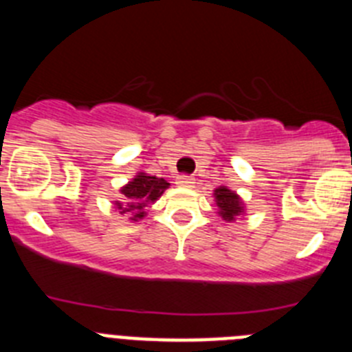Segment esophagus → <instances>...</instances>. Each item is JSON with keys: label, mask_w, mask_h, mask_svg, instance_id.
<instances>
[{"label": "esophagus", "mask_w": 352, "mask_h": 352, "mask_svg": "<svg viewBox=\"0 0 352 352\" xmlns=\"http://www.w3.org/2000/svg\"><path fill=\"white\" fill-rule=\"evenodd\" d=\"M194 183H195V179L192 178V176H186V174H182V176H178V178H176V185L186 186V188L194 186Z\"/></svg>", "instance_id": "1"}]
</instances>
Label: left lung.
Wrapping results in <instances>:
<instances>
[{
  "mask_svg": "<svg viewBox=\"0 0 352 352\" xmlns=\"http://www.w3.org/2000/svg\"><path fill=\"white\" fill-rule=\"evenodd\" d=\"M214 203L219 206V217L226 222H234L236 217H241L245 213L243 201L236 192L229 190L227 186H219L214 190Z\"/></svg>",
  "mask_w": 352,
  "mask_h": 352,
  "instance_id": "8db88e82",
  "label": "left lung"
}]
</instances>
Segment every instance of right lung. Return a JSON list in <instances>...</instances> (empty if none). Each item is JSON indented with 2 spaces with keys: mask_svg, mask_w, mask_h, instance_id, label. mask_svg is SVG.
Wrapping results in <instances>:
<instances>
[{
  "mask_svg": "<svg viewBox=\"0 0 352 352\" xmlns=\"http://www.w3.org/2000/svg\"><path fill=\"white\" fill-rule=\"evenodd\" d=\"M166 188H169V183L164 178H157V176H148L146 173H138V176L132 182L126 183L125 186H121L120 194H123V201L120 203L116 201V208L120 213H130V220L138 222V220L146 217V208L149 204H153L158 197H160Z\"/></svg>",
  "mask_w": 352,
  "mask_h": 352,
  "instance_id": "obj_1",
  "label": "right lung"
}]
</instances>
